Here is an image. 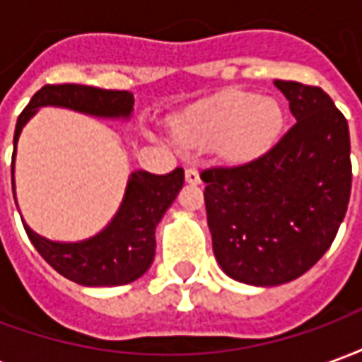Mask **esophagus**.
<instances>
[{"mask_svg":"<svg viewBox=\"0 0 362 362\" xmlns=\"http://www.w3.org/2000/svg\"><path fill=\"white\" fill-rule=\"evenodd\" d=\"M186 182L188 184H199L202 182V178H199V173H197V168H186Z\"/></svg>","mask_w":362,"mask_h":362,"instance_id":"esophagus-1","label":"esophagus"}]
</instances>
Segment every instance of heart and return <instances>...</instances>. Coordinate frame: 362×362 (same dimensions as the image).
<instances>
[{
	"instance_id": "heart-1",
	"label": "heart",
	"mask_w": 362,
	"mask_h": 362,
	"mask_svg": "<svg viewBox=\"0 0 362 362\" xmlns=\"http://www.w3.org/2000/svg\"><path fill=\"white\" fill-rule=\"evenodd\" d=\"M285 114L277 100L256 93L230 89L197 104L178 122L189 141L219 145L235 160H250L272 149L279 139Z\"/></svg>"
}]
</instances>
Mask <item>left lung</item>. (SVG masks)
Instances as JSON below:
<instances>
[{
  "label": "left lung",
  "instance_id": "left-lung-1",
  "mask_svg": "<svg viewBox=\"0 0 362 362\" xmlns=\"http://www.w3.org/2000/svg\"><path fill=\"white\" fill-rule=\"evenodd\" d=\"M295 126L264 155L202 170L215 258L228 277L273 287L334 243L351 196L349 126L320 87L275 81Z\"/></svg>",
  "mask_w": 362,
  "mask_h": 362
}]
</instances>
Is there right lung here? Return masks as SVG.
<instances>
[{
  "label": "right lung",
  "instance_id": "obj_1",
  "mask_svg": "<svg viewBox=\"0 0 362 362\" xmlns=\"http://www.w3.org/2000/svg\"><path fill=\"white\" fill-rule=\"evenodd\" d=\"M40 106H62L98 118H129L134 110V95L127 90H108L89 85H44L35 93L21 112L13 137L11 186L15 196V153L23 127ZM184 186V170L174 168L168 174L135 170L129 176L124 202L114 219L93 238L81 243H52L44 236L27 230L38 254L59 275L85 287H114L139 279L155 258V228L166 209L173 205ZM17 204V202H15Z\"/></svg>",
  "mask_w": 362,
  "mask_h": 362
}]
</instances>
